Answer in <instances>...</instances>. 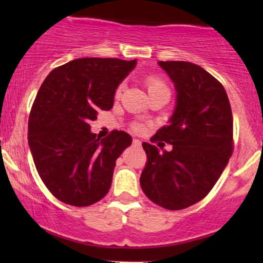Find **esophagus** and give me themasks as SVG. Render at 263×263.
Returning <instances> with one entry per match:
<instances>
[{"instance_id":"obj_1","label":"esophagus","mask_w":263,"mask_h":263,"mask_svg":"<svg viewBox=\"0 0 263 263\" xmlns=\"http://www.w3.org/2000/svg\"><path fill=\"white\" fill-rule=\"evenodd\" d=\"M132 144H134V146L140 147V146H141V141H140V140H137V138H135V140L132 141Z\"/></svg>"}]
</instances>
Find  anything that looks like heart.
<instances>
[{
  "label": "heart",
  "mask_w": 263,
  "mask_h": 263,
  "mask_svg": "<svg viewBox=\"0 0 263 263\" xmlns=\"http://www.w3.org/2000/svg\"><path fill=\"white\" fill-rule=\"evenodd\" d=\"M146 86L147 89H148V92L149 95L151 93H155V92H159V91H168L170 92V89H168V85L167 83H165V80L163 79L161 75L158 74H149L146 77ZM123 91V84H119L116 87V90H115V96L116 98H120L121 96V93ZM131 129L135 132H142L146 129V125H144L143 122H140V121H136L131 125Z\"/></svg>",
  "instance_id": "b5f03b06"
}]
</instances>
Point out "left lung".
I'll list each match as a JSON object with an SVG mask.
<instances>
[{
  "label": "left lung",
  "instance_id": "left-lung-1",
  "mask_svg": "<svg viewBox=\"0 0 263 263\" xmlns=\"http://www.w3.org/2000/svg\"><path fill=\"white\" fill-rule=\"evenodd\" d=\"M173 80L177 106L170 125L151 141L173 146L159 152L143 142L147 155L141 188L151 201L182 210L209 194L234 151V122L224 86L201 66L189 62H159Z\"/></svg>",
  "mask_w": 263,
  "mask_h": 263
}]
</instances>
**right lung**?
I'll list each match as a JSON object with an SVG mask.
<instances>
[{"label": "right lung", "mask_w": 263, "mask_h": 263, "mask_svg": "<svg viewBox=\"0 0 263 263\" xmlns=\"http://www.w3.org/2000/svg\"><path fill=\"white\" fill-rule=\"evenodd\" d=\"M135 65L75 59L53 69L39 87L28 120L29 148L44 185L63 203L89 206L110 190L116 159L132 138L114 129L100 140L89 122L112 108L115 90Z\"/></svg>", "instance_id": "1"}]
</instances>
